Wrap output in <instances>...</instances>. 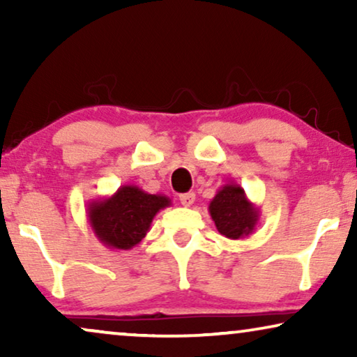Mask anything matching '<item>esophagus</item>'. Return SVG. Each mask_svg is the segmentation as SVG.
<instances>
[{
  "instance_id": "1",
  "label": "esophagus",
  "mask_w": 357,
  "mask_h": 357,
  "mask_svg": "<svg viewBox=\"0 0 357 357\" xmlns=\"http://www.w3.org/2000/svg\"><path fill=\"white\" fill-rule=\"evenodd\" d=\"M180 203H182L185 208H190L195 203V193H183V195H180Z\"/></svg>"
}]
</instances>
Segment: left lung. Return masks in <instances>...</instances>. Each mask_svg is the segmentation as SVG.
<instances>
[{
    "instance_id": "1",
    "label": "left lung",
    "mask_w": 357,
    "mask_h": 357,
    "mask_svg": "<svg viewBox=\"0 0 357 357\" xmlns=\"http://www.w3.org/2000/svg\"><path fill=\"white\" fill-rule=\"evenodd\" d=\"M208 211L219 234L232 241L250 236L260 219V209L247 198L238 183L222 185L209 203Z\"/></svg>"
}]
</instances>
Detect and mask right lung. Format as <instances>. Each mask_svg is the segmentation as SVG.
Here are the masks:
<instances>
[{
    "instance_id": "add662e5",
    "label": "right lung",
    "mask_w": 357,
    "mask_h": 357,
    "mask_svg": "<svg viewBox=\"0 0 357 357\" xmlns=\"http://www.w3.org/2000/svg\"><path fill=\"white\" fill-rule=\"evenodd\" d=\"M170 204L165 195H151L136 185H123L112 197L92 199L86 213L99 242L112 250H130L146 237L155 214Z\"/></svg>"
}]
</instances>
